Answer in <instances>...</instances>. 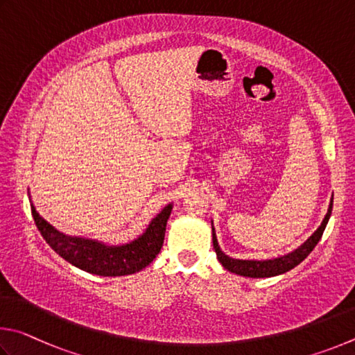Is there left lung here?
<instances>
[{
    "label": "left lung",
    "instance_id": "1",
    "mask_svg": "<svg viewBox=\"0 0 355 355\" xmlns=\"http://www.w3.org/2000/svg\"><path fill=\"white\" fill-rule=\"evenodd\" d=\"M332 206H334V196L331 198V202H329V207H327V214L324 215V218H322L321 225L301 246H297L296 250H293L288 254H284V256H279L275 259H265V260H243V259L229 257L226 252L221 251V248L218 245V239H216L214 221H212V241H214V250L216 252V257H218V262L225 266L227 271L235 272V275L243 276V277L257 279V277H272V276L284 275V272L293 270L296 265H300L302 260L313 251V248L318 245V241L321 240V235L327 226V221L331 218Z\"/></svg>",
    "mask_w": 355,
    "mask_h": 355
}]
</instances>
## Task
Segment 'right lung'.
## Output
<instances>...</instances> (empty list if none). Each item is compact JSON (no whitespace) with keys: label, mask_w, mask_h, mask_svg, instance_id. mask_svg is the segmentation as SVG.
Instances as JSON below:
<instances>
[{"label":"right lung","mask_w":355,"mask_h":355,"mask_svg":"<svg viewBox=\"0 0 355 355\" xmlns=\"http://www.w3.org/2000/svg\"><path fill=\"white\" fill-rule=\"evenodd\" d=\"M173 204H168L149 221L148 227L139 237L124 245H107L104 241L71 237L60 232L37 212L31 202L35 226L46 243L76 268L96 276L116 277L141 271L157 256L165 239L166 221L170 218Z\"/></svg>","instance_id":"obj_1"}]
</instances>
